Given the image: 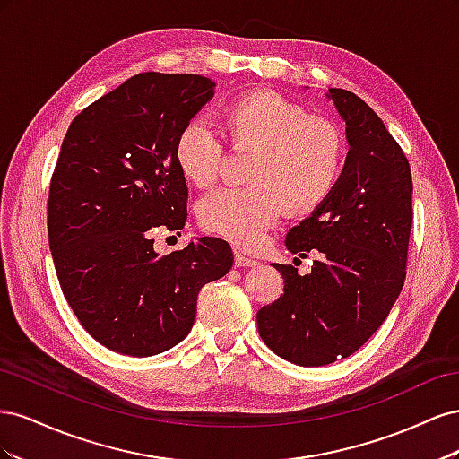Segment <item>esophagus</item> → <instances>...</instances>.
<instances>
[{"instance_id":"esophagus-1","label":"esophagus","mask_w":459,"mask_h":459,"mask_svg":"<svg viewBox=\"0 0 459 459\" xmlns=\"http://www.w3.org/2000/svg\"><path fill=\"white\" fill-rule=\"evenodd\" d=\"M233 260H235V266H238V268H253V266H256V260L245 256L239 251H235V258Z\"/></svg>"}]
</instances>
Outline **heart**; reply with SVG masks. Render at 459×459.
I'll list each match as a JSON object with an SVG mask.
<instances>
[{"label": "heart", "instance_id": "heart-1", "mask_svg": "<svg viewBox=\"0 0 459 459\" xmlns=\"http://www.w3.org/2000/svg\"><path fill=\"white\" fill-rule=\"evenodd\" d=\"M231 147L253 152L247 164L248 187L216 189L199 203L206 231L238 247H258L264 231L289 214H308L335 189L346 142L335 122L310 117L283 95L260 90L245 93L221 110ZM174 159L193 186H212L224 162V145L203 120L178 132Z\"/></svg>", "mask_w": 459, "mask_h": 459}]
</instances>
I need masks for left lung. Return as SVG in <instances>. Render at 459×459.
Wrapping results in <instances>:
<instances>
[{
    "label": "left lung",
    "instance_id": "obj_1",
    "mask_svg": "<svg viewBox=\"0 0 459 459\" xmlns=\"http://www.w3.org/2000/svg\"><path fill=\"white\" fill-rule=\"evenodd\" d=\"M325 97L346 124L349 152L331 195L285 239L300 258L319 256L307 275L273 264L285 293L256 314L268 349L310 368L354 354L381 327L406 280L411 230V172L400 145L352 91Z\"/></svg>",
    "mask_w": 459,
    "mask_h": 459
}]
</instances>
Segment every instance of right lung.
<instances>
[{"mask_svg": "<svg viewBox=\"0 0 459 459\" xmlns=\"http://www.w3.org/2000/svg\"><path fill=\"white\" fill-rule=\"evenodd\" d=\"M214 88L199 74H135L82 110L63 140L48 203L55 272L80 324L118 354L145 358L184 341L201 287L231 270L221 239L164 256L151 239L155 228L186 224L174 142Z\"/></svg>", "mask_w": 459, "mask_h": 459, "instance_id": "right-lung-1", "label": "right lung"}]
</instances>
